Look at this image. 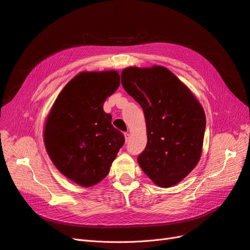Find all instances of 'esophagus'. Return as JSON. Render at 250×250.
<instances>
[{"label":"esophagus","mask_w":250,"mask_h":250,"mask_svg":"<svg viewBox=\"0 0 250 250\" xmlns=\"http://www.w3.org/2000/svg\"><path fill=\"white\" fill-rule=\"evenodd\" d=\"M124 137H125V141H126V143H127L128 141H129V138H130V137H129V133H127V132H126V133H124Z\"/></svg>","instance_id":"1"}]
</instances>
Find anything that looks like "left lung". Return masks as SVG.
Instances as JSON below:
<instances>
[{"instance_id": "left-lung-1", "label": "left lung", "mask_w": 250, "mask_h": 250, "mask_svg": "<svg viewBox=\"0 0 250 250\" xmlns=\"http://www.w3.org/2000/svg\"><path fill=\"white\" fill-rule=\"evenodd\" d=\"M122 85L143 108L147 145L138 156L157 186L177 185L198 164L206 131V113L193 93L161 65L126 67Z\"/></svg>"}]
</instances>
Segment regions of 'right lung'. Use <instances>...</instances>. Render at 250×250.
Wrapping results in <instances>:
<instances>
[{"instance_id": "obj_1", "label": "right lung", "mask_w": 250, "mask_h": 250, "mask_svg": "<svg viewBox=\"0 0 250 250\" xmlns=\"http://www.w3.org/2000/svg\"><path fill=\"white\" fill-rule=\"evenodd\" d=\"M120 85L117 71L82 72L60 92L47 117L43 141L59 172L82 187L106 177L123 133L111 125L103 103Z\"/></svg>"}]
</instances>
